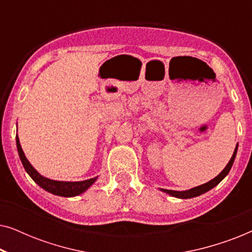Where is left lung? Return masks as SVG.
Segmentation results:
<instances>
[{"mask_svg": "<svg viewBox=\"0 0 252 252\" xmlns=\"http://www.w3.org/2000/svg\"><path fill=\"white\" fill-rule=\"evenodd\" d=\"M236 153H237V146L235 148V150H234L233 156H232V158H230V160L228 161V164H227V166L223 168V170L220 172V173L217 175L215 179H212V180L206 182V184L197 186V187L191 188V189H189V190H186V191L168 190V189H161V190H163L164 192H167V194H170L171 196H174V197H178V198H191V197H196V196L204 194V192L209 191L210 189L216 187V186L218 185L219 182L221 181L227 174H228V172L230 171V168H232V166H233L234 159H235V157H236Z\"/></svg>", "mask_w": 252, "mask_h": 252, "instance_id": "8db88e82", "label": "left lung"}]
</instances>
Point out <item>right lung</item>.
<instances>
[{"label":"right lung","instance_id":"right-lung-1","mask_svg":"<svg viewBox=\"0 0 252 252\" xmlns=\"http://www.w3.org/2000/svg\"><path fill=\"white\" fill-rule=\"evenodd\" d=\"M16 143H17V149H18L19 158L20 160H22L24 168H25L27 173L30 174V177L32 178L41 188H43L44 190L51 192V194L64 196V197H73V196L80 195L84 191L87 190V189L96 181V179H97V177H95L85 181L68 182V181H55V180H50V179L44 178L41 174L37 173L35 168H34L32 165L30 164V161L27 160L25 154H24L22 147H20L18 135L16 136Z\"/></svg>","mask_w":252,"mask_h":252}]
</instances>
